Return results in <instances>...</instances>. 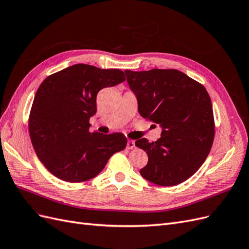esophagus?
<instances>
[{
  "instance_id": "obj_1",
  "label": "esophagus",
  "mask_w": 249,
  "mask_h": 249,
  "mask_svg": "<svg viewBox=\"0 0 249 249\" xmlns=\"http://www.w3.org/2000/svg\"><path fill=\"white\" fill-rule=\"evenodd\" d=\"M135 147H136V145H135V141H133V140H127L126 148H127V149H134Z\"/></svg>"
}]
</instances>
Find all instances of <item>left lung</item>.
<instances>
[{"mask_svg": "<svg viewBox=\"0 0 249 249\" xmlns=\"http://www.w3.org/2000/svg\"><path fill=\"white\" fill-rule=\"evenodd\" d=\"M124 72L140 115L162 127L157 141L135 142L148 156L140 175L159 186L185 182L206 161L213 144L215 124L208 91L177 70Z\"/></svg>", "mask_w": 249, "mask_h": 249, "instance_id": "obj_1", "label": "left lung"}]
</instances>
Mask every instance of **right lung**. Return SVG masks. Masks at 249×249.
Here are the masks:
<instances>
[{"label": "right lung", "instance_id": "obj_1", "mask_svg": "<svg viewBox=\"0 0 249 249\" xmlns=\"http://www.w3.org/2000/svg\"><path fill=\"white\" fill-rule=\"evenodd\" d=\"M124 81L120 70L74 64L41 83L30 111L29 133L37 157L55 177L85 182L99 175L113 154L124 149L122 133L89 132L97 93Z\"/></svg>", "mask_w": 249, "mask_h": 249}]
</instances>
